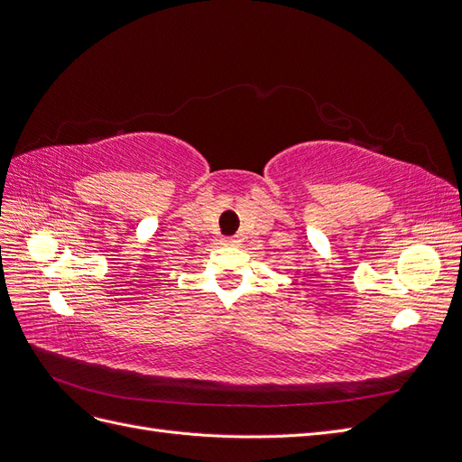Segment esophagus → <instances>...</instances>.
Masks as SVG:
<instances>
[{"instance_id": "esophagus-1", "label": "esophagus", "mask_w": 462, "mask_h": 462, "mask_svg": "<svg viewBox=\"0 0 462 462\" xmlns=\"http://www.w3.org/2000/svg\"><path fill=\"white\" fill-rule=\"evenodd\" d=\"M241 241L236 239V236H223L221 239V245H226V246H235V245H239Z\"/></svg>"}]
</instances>
